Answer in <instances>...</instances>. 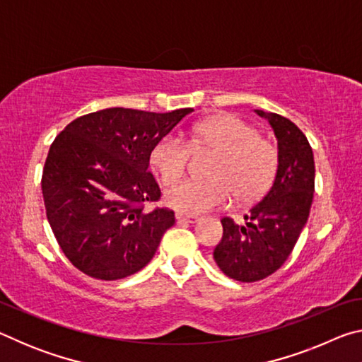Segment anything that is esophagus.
Instances as JSON below:
<instances>
[{"mask_svg":"<svg viewBox=\"0 0 362 362\" xmlns=\"http://www.w3.org/2000/svg\"><path fill=\"white\" fill-rule=\"evenodd\" d=\"M175 218L179 223H196L199 220L198 216H187V214H182V212H177Z\"/></svg>","mask_w":362,"mask_h":362,"instance_id":"obj_1","label":"esophagus"}]
</instances>
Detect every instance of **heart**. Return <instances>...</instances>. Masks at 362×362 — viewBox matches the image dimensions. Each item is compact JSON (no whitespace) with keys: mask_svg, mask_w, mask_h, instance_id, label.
Listing matches in <instances>:
<instances>
[{"mask_svg":"<svg viewBox=\"0 0 362 362\" xmlns=\"http://www.w3.org/2000/svg\"><path fill=\"white\" fill-rule=\"evenodd\" d=\"M192 151H214V156L206 170L209 179L183 180L168 189L166 203L185 214L226 206L233 196L240 203L260 198L272 185L279 161L274 142L240 116L223 113L193 126L187 142L174 134L158 140L150 163L164 185L185 174Z\"/></svg>","mask_w":362,"mask_h":362,"instance_id":"b5f03b06","label":"heart"}]
</instances>
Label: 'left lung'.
<instances>
[{
    "mask_svg": "<svg viewBox=\"0 0 362 362\" xmlns=\"http://www.w3.org/2000/svg\"><path fill=\"white\" fill-rule=\"evenodd\" d=\"M255 113L268 119L278 139L276 177L244 216L246 225L222 218L223 236L214 249L218 268L241 283L265 279L281 268L308 220L315 193V158L305 134L278 113Z\"/></svg>",
    "mask_w": 362,
    "mask_h": 362,
    "instance_id": "left-lung-1",
    "label": "left lung"
}]
</instances>
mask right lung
Here are the masks:
<instances>
[{
	"instance_id": "right-lung-1",
	"label": "right lung",
	"mask_w": 362,
	"mask_h": 362,
	"mask_svg": "<svg viewBox=\"0 0 362 362\" xmlns=\"http://www.w3.org/2000/svg\"><path fill=\"white\" fill-rule=\"evenodd\" d=\"M192 112L107 108L79 116L54 140L42 169V198L59 246L79 272L115 281L153 259L175 217L168 207L145 209L161 198L150 155Z\"/></svg>"
}]
</instances>
